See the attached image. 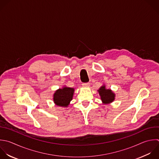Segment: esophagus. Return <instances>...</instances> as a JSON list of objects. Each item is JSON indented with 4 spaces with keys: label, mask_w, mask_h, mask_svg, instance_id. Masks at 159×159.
<instances>
[{
    "label": "esophagus",
    "mask_w": 159,
    "mask_h": 159,
    "mask_svg": "<svg viewBox=\"0 0 159 159\" xmlns=\"http://www.w3.org/2000/svg\"><path fill=\"white\" fill-rule=\"evenodd\" d=\"M82 85L84 87H89V83H83Z\"/></svg>",
    "instance_id": "1"
}]
</instances>
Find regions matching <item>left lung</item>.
I'll use <instances>...</instances> for the list:
<instances>
[{"label": "left lung", "mask_w": 159, "mask_h": 159, "mask_svg": "<svg viewBox=\"0 0 159 159\" xmlns=\"http://www.w3.org/2000/svg\"><path fill=\"white\" fill-rule=\"evenodd\" d=\"M98 92L104 103H110L114 101L115 97L114 94L110 89H106L105 86H101L98 90Z\"/></svg>", "instance_id": "left-lung-1"}]
</instances>
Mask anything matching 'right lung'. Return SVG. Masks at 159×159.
Returning a JSON list of instances; mask_svg holds the SVG:
<instances>
[{"label":"right lung","mask_w":159,"mask_h":159,"mask_svg":"<svg viewBox=\"0 0 159 159\" xmlns=\"http://www.w3.org/2000/svg\"><path fill=\"white\" fill-rule=\"evenodd\" d=\"M73 93L74 89L71 88L65 87L63 89H59L54 94L53 101L59 106L66 107L72 100Z\"/></svg>","instance_id":"obj_1"}]
</instances>
